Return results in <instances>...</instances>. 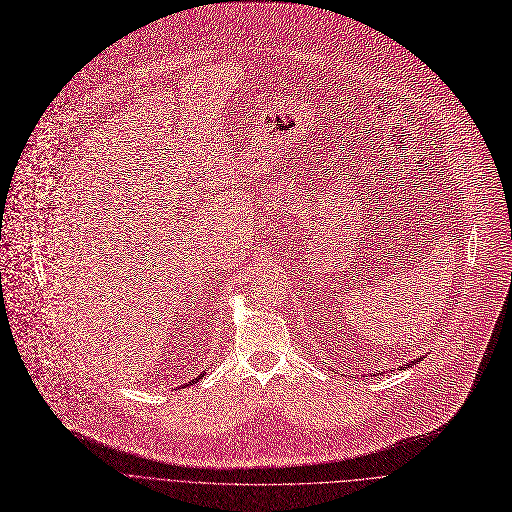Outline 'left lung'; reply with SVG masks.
Here are the masks:
<instances>
[{"label": "left lung", "instance_id": "left-lung-1", "mask_svg": "<svg viewBox=\"0 0 512 512\" xmlns=\"http://www.w3.org/2000/svg\"><path fill=\"white\" fill-rule=\"evenodd\" d=\"M423 357H419V359H413V361H409V365H413V363H417V361H421ZM400 369H405V367H400Z\"/></svg>", "mask_w": 512, "mask_h": 512}]
</instances>
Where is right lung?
Wrapping results in <instances>:
<instances>
[{
  "label": "right lung",
  "mask_w": 512,
  "mask_h": 512,
  "mask_svg": "<svg viewBox=\"0 0 512 512\" xmlns=\"http://www.w3.org/2000/svg\"><path fill=\"white\" fill-rule=\"evenodd\" d=\"M203 375H205V373H201V375H199V378H195V380H193V382H197V380H201V378H203Z\"/></svg>",
  "instance_id": "right-lung-1"
}]
</instances>
